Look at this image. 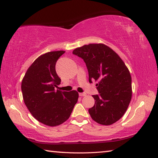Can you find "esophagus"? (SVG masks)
Returning a JSON list of instances; mask_svg holds the SVG:
<instances>
[{"instance_id": "obj_1", "label": "esophagus", "mask_w": 158, "mask_h": 158, "mask_svg": "<svg viewBox=\"0 0 158 158\" xmlns=\"http://www.w3.org/2000/svg\"><path fill=\"white\" fill-rule=\"evenodd\" d=\"M79 96H81V97H83V96L86 95V94H85V93H79Z\"/></svg>"}]
</instances>
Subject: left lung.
<instances>
[{
    "instance_id": "left-lung-1",
    "label": "left lung",
    "mask_w": 158,
    "mask_h": 158,
    "mask_svg": "<svg viewBox=\"0 0 158 158\" xmlns=\"http://www.w3.org/2000/svg\"><path fill=\"white\" fill-rule=\"evenodd\" d=\"M73 53L84 59L89 82L96 84L100 94L93 95L95 105L89 109L98 123L109 125L123 116L132 98V78L125 63L117 53L104 44H89L74 49Z\"/></svg>"
}]
</instances>
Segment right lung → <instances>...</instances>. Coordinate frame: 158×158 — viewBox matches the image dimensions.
Masks as SVG:
<instances>
[{"label":"right lung","mask_w":158,"mask_h":158,"mask_svg":"<svg viewBox=\"0 0 158 158\" xmlns=\"http://www.w3.org/2000/svg\"><path fill=\"white\" fill-rule=\"evenodd\" d=\"M65 52L56 51L41 55L31 64L21 82L23 99L33 116L48 126H57L70 116L78 100L76 90H56L60 79L56 63Z\"/></svg>","instance_id":"right-lung-1"}]
</instances>
